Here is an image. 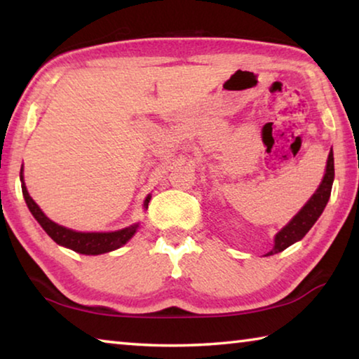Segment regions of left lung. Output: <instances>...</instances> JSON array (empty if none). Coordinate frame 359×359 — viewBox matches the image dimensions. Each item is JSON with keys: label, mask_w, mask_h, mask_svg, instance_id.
I'll list each match as a JSON object with an SVG mask.
<instances>
[{"label": "left lung", "mask_w": 359, "mask_h": 359, "mask_svg": "<svg viewBox=\"0 0 359 359\" xmlns=\"http://www.w3.org/2000/svg\"><path fill=\"white\" fill-rule=\"evenodd\" d=\"M334 182V156L332 150L327 155V165H326V174L321 182L318 190L313 193V196L309 199L307 204L299 210L293 220H291L287 226H285L280 233L276 236V245L269 253H266V257L274 255L278 252H283L285 248H288L291 244L301 241L304 236L309 233L315 222L318 220L321 212L326 208L327 199L331 196V188Z\"/></svg>", "instance_id": "1"}]
</instances>
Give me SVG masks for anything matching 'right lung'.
I'll return each mask as SVG.
<instances>
[{
	"instance_id": "obj_1",
	"label": "right lung",
	"mask_w": 359,
	"mask_h": 359,
	"mask_svg": "<svg viewBox=\"0 0 359 359\" xmlns=\"http://www.w3.org/2000/svg\"><path fill=\"white\" fill-rule=\"evenodd\" d=\"M20 180H22L23 198H25V203L28 205L29 212H32L33 217L38 220L41 226L44 228L46 233L60 245L68 247L71 250L82 255H101V253L112 252L115 248L126 244V242L133 238V234L136 233L137 224H133L130 228L115 231V233H77V231L60 226V224L48 220V218L44 215V212L38 208V204L33 201L32 196H29L27 187L23 184L22 171H20ZM149 201H150V196H147V199H145L144 203L145 209L149 208Z\"/></svg>"
}]
</instances>
